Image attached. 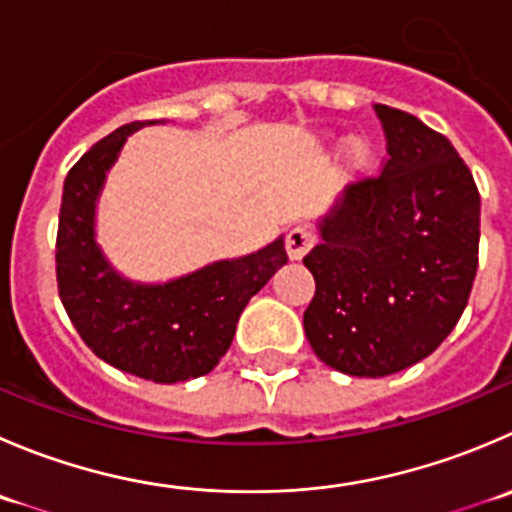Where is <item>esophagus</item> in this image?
Instances as JSON below:
<instances>
[{
	"mask_svg": "<svg viewBox=\"0 0 512 512\" xmlns=\"http://www.w3.org/2000/svg\"><path fill=\"white\" fill-rule=\"evenodd\" d=\"M312 245H315V235H312L307 227H292V230L287 232L285 247L290 260H302V257L310 252Z\"/></svg>",
	"mask_w": 512,
	"mask_h": 512,
	"instance_id": "34e87169",
	"label": "esophagus"
}]
</instances>
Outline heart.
I'll use <instances>...</instances> for the list:
<instances>
[{
	"label": "heart",
	"mask_w": 512,
	"mask_h": 512,
	"mask_svg": "<svg viewBox=\"0 0 512 512\" xmlns=\"http://www.w3.org/2000/svg\"><path fill=\"white\" fill-rule=\"evenodd\" d=\"M325 140L335 142V145L342 142L337 135H325ZM342 157H345V167L350 175H367L377 162V147L367 135H352L342 147Z\"/></svg>",
	"instance_id": "obj_1"
}]
</instances>
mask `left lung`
I'll use <instances>...</instances> for the list:
<instances>
[{"instance_id":"left-lung-1","label":"left lung","mask_w":512,"mask_h":512,"mask_svg":"<svg viewBox=\"0 0 512 512\" xmlns=\"http://www.w3.org/2000/svg\"><path fill=\"white\" fill-rule=\"evenodd\" d=\"M382 172L342 190L305 255L315 297L305 335L332 370L385 377L428 357L468 305L478 270L480 195L448 137L375 104Z\"/></svg>"}]
</instances>
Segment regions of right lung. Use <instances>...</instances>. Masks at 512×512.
<instances>
[{
	"label": "right lung",
	"mask_w": 512,
	"mask_h": 512,
	"mask_svg": "<svg viewBox=\"0 0 512 512\" xmlns=\"http://www.w3.org/2000/svg\"><path fill=\"white\" fill-rule=\"evenodd\" d=\"M132 122L99 140L69 170L57 230V285L89 350L130 375L182 382L207 375L230 350L252 295L287 262L285 237L250 255L217 260L167 282H137L114 270L97 242V202Z\"/></svg>",
	"instance_id": "1"
}]
</instances>
